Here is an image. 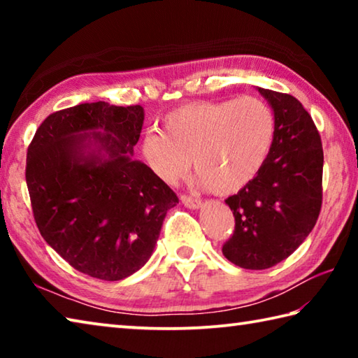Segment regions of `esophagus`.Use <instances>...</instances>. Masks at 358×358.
<instances>
[{
  "instance_id": "34e87169",
  "label": "esophagus",
  "mask_w": 358,
  "mask_h": 358,
  "mask_svg": "<svg viewBox=\"0 0 358 358\" xmlns=\"http://www.w3.org/2000/svg\"><path fill=\"white\" fill-rule=\"evenodd\" d=\"M181 203H183L185 207L191 208V210H199L202 207L201 199L192 197V196H181Z\"/></svg>"
}]
</instances>
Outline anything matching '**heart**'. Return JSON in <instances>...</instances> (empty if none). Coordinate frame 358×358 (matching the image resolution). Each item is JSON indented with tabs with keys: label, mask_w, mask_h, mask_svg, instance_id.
<instances>
[{
	"label": "heart",
	"mask_w": 358,
	"mask_h": 358,
	"mask_svg": "<svg viewBox=\"0 0 358 358\" xmlns=\"http://www.w3.org/2000/svg\"><path fill=\"white\" fill-rule=\"evenodd\" d=\"M276 137L271 107L256 96L196 101L169 112L161 131L142 138V155L166 183L194 167L201 185L217 196L243 189L268 161Z\"/></svg>",
	"instance_id": "1"
}]
</instances>
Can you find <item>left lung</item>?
Listing matches in <instances>:
<instances>
[{"label":"left lung","instance_id":"8db88e82","mask_svg":"<svg viewBox=\"0 0 358 358\" xmlns=\"http://www.w3.org/2000/svg\"><path fill=\"white\" fill-rule=\"evenodd\" d=\"M276 118L268 161L226 203L234 235L222 246L230 262L265 270L287 259L316 226L322 205L324 151L311 115L294 96L256 87Z\"/></svg>","mask_w":358,"mask_h":358}]
</instances>
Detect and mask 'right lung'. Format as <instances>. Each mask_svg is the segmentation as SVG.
I'll return each mask as SVG.
<instances>
[{
    "instance_id": "1",
    "label": "right lung",
    "mask_w": 358,
    "mask_h": 358,
    "mask_svg": "<svg viewBox=\"0 0 358 358\" xmlns=\"http://www.w3.org/2000/svg\"><path fill=\"white\" fill-rule=\"evenodd\" d=\"M142 106L85 102L52 113L27 155V186L42 237L66 262L120 281L148 262L178 197L132 159Z\"/></svg>"
}]
</instances>
